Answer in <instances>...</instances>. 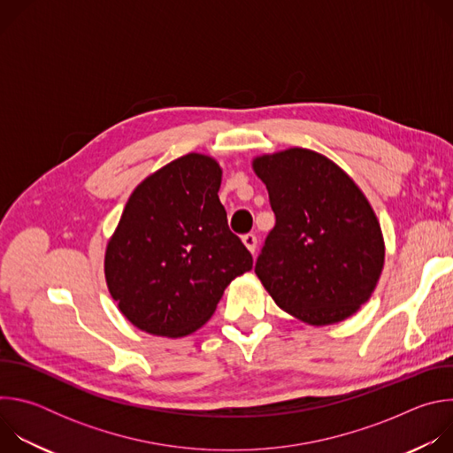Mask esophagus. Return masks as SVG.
<instances>
[{"instance_id": "1", "label": "esophagus", "mask_w": 453, "mask_h": 453, "mask_svg": "<svg viewBox=\"0 0 453 453\" xmlns=\"http://www.w3.org/2000/svg\"><path fill=\"white\" fill-rule=\"evenodd\" d=\"M242 242H243V245L254 254V250H256V243H257V240H256V234H252V233H249V234H245L243 238H242Z\"/></svg>"}]
</instances>
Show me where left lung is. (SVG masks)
Wrapping results in <instances>:
<instances>
[{"mask_svg":"<svg viewBox=\"0 0 453 453\" xmlns=\"http://www.w3.org/2000/svg\"><path fill=\"white\" fill-rule=\"evenodd\" d=\"M269 191L276 226L254 267L274 303L328 326L367 303L380 280V222L355 180L332 159L292 147L252 159Z\"/></svg>","mask_w":453,"mask_h":453,"instance_id":"left-lung-1","label":"left lung"}]
</instances>
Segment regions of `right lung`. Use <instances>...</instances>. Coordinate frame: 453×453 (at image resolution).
Returning <instances> with one entry per match:
<instances>
[{
  "label": "right lung",
  "instance_id": "obj_1",
  "mask_svg": "<svg viewBox=\"0 0 453 453\" xmlns=\"http://www.w3.org/2000/svg\"><path fill=\"white\" fill-rule=\"evenodd\" d=\"M222 168L191 152L145 177L107 242L111 297L136 328L186 337L215 313L226 287L252 269L219 199Z\"/></svg>",
  "mask_w": 453,
  "mask_h": 453
}]
</instances>
